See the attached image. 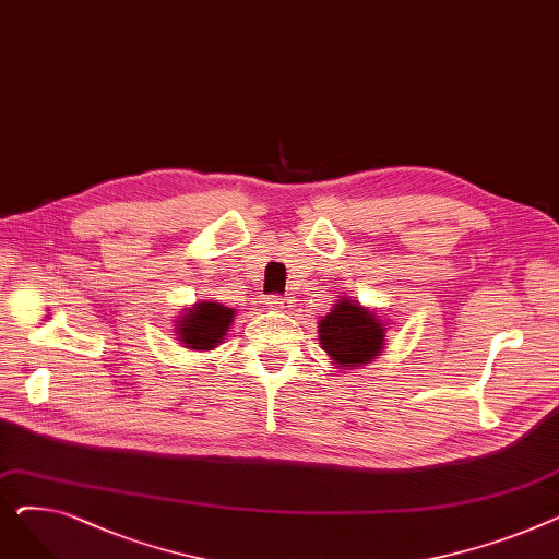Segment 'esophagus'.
Instances as JSON below:
<instances>
[{
    "mask_svg": "<svg viewBox=\"0 0 559 559\" xmlns=\"http://www.w3.org/2000/svg\"><path fill=\"white\" fill-rule=\"evenodd\" d=\"M289 304H292V297H283V295H270L267 297V306L274 308V310H285V308H289Z\"/></svg>",
    "mask_w": 559,
    "mask_h": 559,
    "instance_id": "esophagus-1",
    "label": "esophagus"
}]
</instances>
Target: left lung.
Returning a JSON list of instances; mask_svg holds the SVG:
<instances>
[{"label": "left lung", "mask_w": 559, "mask_h": 559, "mask_svg": "<svg viewBox=\"0 0 559 559\" xmlns=\"http://www.w3.org/2000/svg\"><path fill=\"white\" fill-rule=\"evenodd\" d=\"M385 329L358 304L340 301L319 321V342L342 367L369 362L383 348Z\"/></svg>", "instance_id": "left-lung-1"}]
</instances>
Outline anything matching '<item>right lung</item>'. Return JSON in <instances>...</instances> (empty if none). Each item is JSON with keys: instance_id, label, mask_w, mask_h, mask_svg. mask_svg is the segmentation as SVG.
<instances>
[{"instance_id": "1", "label": "right lung", "mask_w": 559, "mask_h": 559, "mask_svg": "<svg viewBox=\"0 0 559 559\" xmlns=\"http://www.w3.org/2000/svg\"><path fill=\"white\" fill-rule=\"evenodd\" d=\"M233 314L235 310L226 306H219L215 301H201L194 304V308L188 310V314H183L176 333H179V340L190 348L211 350L224 340Z\"/></svg>"}]
</instances>
